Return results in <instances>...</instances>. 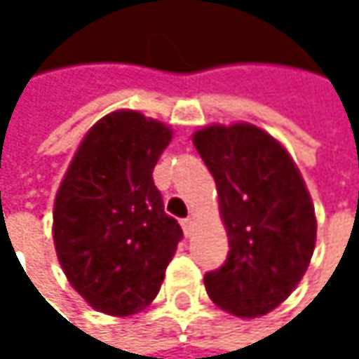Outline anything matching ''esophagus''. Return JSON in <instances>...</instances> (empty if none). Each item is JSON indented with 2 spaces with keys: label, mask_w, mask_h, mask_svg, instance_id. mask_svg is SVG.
I'll return each mask as SVG.
<instances>
[{
  "label": "esophagus",
  "mask_w": 359,
  "mask_h": 359,
  "mask_svg": "<svg viewBox=\"0 0 359 359\" xmlns=\"http://www.w3.org/2000/svg\"><path fill=\"white\" fill-rule=\"evenodd\" d=\"M180 226H182L184 237H191V233H193V218H184V220H180Z\"/></svg>",
  "instance_id": "obj_1"
}]
</instances>
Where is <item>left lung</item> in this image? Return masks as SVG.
<instances>
[{"mask_svg":"<svg viewBox=\"0 0 359 359\" xmlns=\"http://www.w3.org/2000/svg\"><path fill=\"white\" fill-rule=\"evenodd\" d=\"M193 145L216 180L229 257L205 274L210 299L239 318L280 306L316 248L312 197L287 149L253 124L205 126Z\"/></svg>","mask_w":359,"mask_h":359,"instance_id":"obj_1","label":"left lung"}]
</instances>
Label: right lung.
Returning a JSON list of instances; mask_svg holds the SVG:
<instances>
[{"instance_id":"1","label":"right lung","mask_w":359,"mask_h":359,"mask_svg":"<svg viewBox=\"0 0 359 359\" xmlns=\"http://www.w3.org/2000/svg\"><path fill=\"white\" fill-rule=\"evenodd\" d=\"M172 130L133 109L104 116L83 139L53 203V243L70 285L109 316L145 310L182 239L154 168Z\"/></svg>"}]
</instances>
